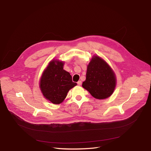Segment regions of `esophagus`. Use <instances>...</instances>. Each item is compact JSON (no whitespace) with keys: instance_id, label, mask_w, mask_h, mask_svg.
I'll list each match as a JSON object with an SVG mask.
<instances>
[{"instance_id":"1","label":"esophagus","mask_w":151,"mask_h":151,"mask_svg":"<svg viewBox=\"0 0 151 151\" xmlns=\"http://www.w3.org/2000/svg\"><path fill=\"white\" fill-rule=\"evenodd\" d=\"M77 84H78V86H81V84H82V82H81V81H79L77 83Z\"/></svg>"}]
</instances>
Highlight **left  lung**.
<instances>
[{
  "instance_id": "obj_1",
  "label": "left lung",
  "mask_w": 151,
  "mask_h": 151,
  "mask_svg": "<svg viewBox=\"0 0 151 151\" xmlns=\"http://www.w3.org/2000/svg\"><path fill=\"white\" fill-rule=\"evenodd\" d=\"M82 86L94 98L106 99L114 91L115 76L103 59L95 56L87 66L86 79Z\"/></svg>"
}]
</instances>
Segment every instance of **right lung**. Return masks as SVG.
I'll return each instance as SVG.
<instances>
[{"instance_id": "1", "label": "right lung", "mask_w": 151, "mask_h": 151, "mask_svg": "<svg viewBox=\"0 0 151 151\" xmlns=\"http://www.w3.org/2000/svg\"><path fill=\"white\" fill-rule=\"evenodd\" d=\"M64 63L52 61L42 74L40 88L44 97L53 104L61 103L69 90L77 85L70 74L63 69Z\"/></svg>"}]
</instances>
